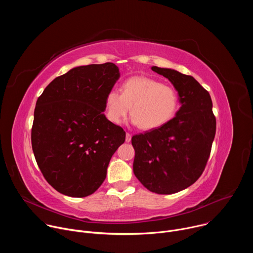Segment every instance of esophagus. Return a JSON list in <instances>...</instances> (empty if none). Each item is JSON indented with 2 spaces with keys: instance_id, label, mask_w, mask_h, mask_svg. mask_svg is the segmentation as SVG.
I'll return each mask as SVG.
<instances>
[{
  "instance_id": "obj_1",
  "label": "esophagus",
  "mask_w": 253,
  "mask_h": 253,
  "mask_svg": "<svg viewBox=\"0 0 253 253\" xmlns=\"http://www.w3.org/2000/svg\"><path fill=\"white\" fill-rule=\"evenodd\" d=\"M131 137H132V135L130 134V133H126V142H130L131 141Z\"/></svg>"
}]
</instances>
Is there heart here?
I'll use <instances>...</instances> for the list:
<instances>
[{"label":"heart","instance_id":"b5f03b06","mask_svg":"<svg viewBox=\"0 0 253 253\" xmlns=\"http://www.w3.org/2000/svg\"><path fill=\"white\" fill-rule=\"evenodd\" d=\"M180 105L178 92L172 86L144 76L127 79L121 92L112 89L105 98L107 119L119 124L129 109L132 122L144 131L158 129L175 116Z\"/></svg>","mask_w":253,"mask_h":253}]
</instances>
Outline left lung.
Instances as JSON below:
<instances>
[{"mask_svg": "<svg viewBox=\"0 0 253 253\" xmlns=\"http://www.w3.org/2000/svg\"><path fill=\"white\" fill-rule=\"evenodd\" d=\"M178 92L181 107L164 126L134 135L133 171L149 191L172 194L201 176L210 156L216 132L211 97L192 76L153 66Z\"/></svg>", "mask_w": 253, "mask_h": 253, "instance_id": "8db88e82", "label": "left lung"}]
</instances>
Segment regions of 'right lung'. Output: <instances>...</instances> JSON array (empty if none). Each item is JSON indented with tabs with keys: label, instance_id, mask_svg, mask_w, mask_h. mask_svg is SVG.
Instances as JSON below:
<instances>
[{
	"label": "right lung",
	"instance_id": "obj_1",
	"mask_svg": "<svg viewBox=\"0 0 253 253\" xmlns=\"http://www.w3.org/2000/svg\"><path fill=\"white\" fill-rule=\"evenodd\" d=\"M119 77L110 62L76 67L55 78L38 98L32 148L43 176L58 192L85 197L105 180L126 136L103 113L106 95Z\"/></svg>",
	"mask_w": 253,
	"mask_h": 253
}]
</instances>
